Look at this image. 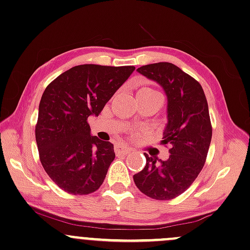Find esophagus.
Instances as JSON below:
<instances>
[{
	"mask_svg": "<svg viewBox=\"0 0 250 250\" xmlns=\"http://www.w3.org/2000/svg\"><path fill=\"white\" fill-rule=\"evenodd\" d=\"M115 153L116 154H127L128 152H130V147H127L125 145H115Z\"/></svg>",
	"mask_w": 250,
	"mask_h": 250,
	"instance_id": "1",
	"label": "esophagus"
}]
</instances>
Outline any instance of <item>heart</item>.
Instances as JSON below:
<instances>
[{"label": "heart", "instance_id": "heart-1", "mask_svg": "<svg viewBox=\"0 0 250 250\" xmlns=\"http://www.w3.org/2000/svg\"><path fill=\"white\" fill-rule=\"evenodd\" d=\"M142 90H148V91H154V90H151V88H142Z\"/></svg>", "mask_w": 250, "mask_h": 250}]
</instances>
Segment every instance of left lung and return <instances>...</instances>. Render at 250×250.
Returning <instances> with one entry per match:
<instances>
[{"instance_id": "8db88e82", "label": "left lung", "mask_w": 250, "mask_h": 250, "mask_svg": "<svg viewBox=\"0 0 250 250\" xmlns=\"http://www.w3.org/2000/svg\"><path fill=\"white\" fill-rule=\"evenodd\" d=\"M137 71L165 90L168 123L163 144L170 147L169 158L160 164L158 158L144 153L146 164L134 175V181L153 200H173L190 187L207 160L212 137L207 98L201 84L173 63H152Z\"/></svg>"}]
</instances>
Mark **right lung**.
Instances as JSON below:
<instances>
[{
	"label": "right lung",
	"mask_w": 250,
	"mask_h": 250,
	"mask_svg": "<svg viewBox=\"0 0 250 250\" xmlns=\"http://www.w3.org/2000/svg\"><path fill=\"white\" fill-rule=\"evenodd\" d=\"M134 70V65H76L47 85L36 141L41 165L62 190L87 195L103 185L115 158L114 146L91 136L87 119L100 114Z\"/></svg>",
	"instance_id": "add662e5"
}]
</instances>
